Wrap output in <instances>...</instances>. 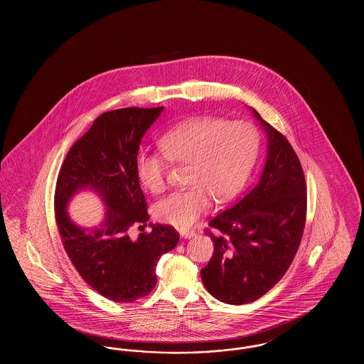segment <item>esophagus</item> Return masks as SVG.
I'll use <instances>...</instances> for the list:
<instances>
[{
    "instance_id": "34e87169",
    "label": "esophagus",
    "mask_w": 364,
    "mask_h": 364,
    "mask_svg": "<svg viewBox=\"0 0 364 364\" xmlns=\"http://www.w3.org/2000/svg\"><path fill=\"white\" fill-rule=\"evenodd\" d=\"M180 235H181L183 239H190V237H192V236L195 235V232H193V230H181Z\"/></svg>"
}]
</instances>
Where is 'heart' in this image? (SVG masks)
<instances>
[{"mask_svg":"<svg viewBox=\"0 0 364 364\" xmlns=\"http://www.w3.org/2000/svg\"><path fill=\"white\" fill-rule=\"evenodd\" d=\"M258 132L250 122L200 117L178 124L159 139L162 153L140 150L139 181L159 193L166 188L169 161L188 165V190L177 191L154 208L156 220L187 229L211 206L233 199L245 186L258 153Z\"/></svg>","mask_w":364,"mask_h":364,"instance_id":"b5f03b06","label":"heart"}]
</instances>
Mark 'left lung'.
I'll list each match as a JSON object with an SVG mask.
<instances>
[{
	"instance_id": "1",
	"label": "left lung",
	"mask_w": 364,
	"mask_h": 364,
	"mask_svg": "<svg viewBox=\"0 0 364 364\" xmlns=\"http://www.w3.org/2000/svg\"><path fill=\"white\" fill-rule=\"evenodd\" d=\"M254 110L267 134L259 180L240 200L214 217L220 230L214 254L200 270L208 294L228 304H245L267 294L289 269L303 237L307 187L291 143Z\"/></svg>"
}]
</instances>
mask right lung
<instances>
[{
	"instance_id": "1",
	"label": "right lung",
	"mask_w": 364,
	"mask_h": 364,
	"mask_svg": "<svg viewBox=\"0 0 364 364\" xmlns=\"http://www.w3.org/2000/svg\"><path fill=\"white\" fill-rule=\"evenodd\" d=\"M164 107H124L105 112L75 141L57 177L55 224L67 255L87 284L116 303H132L156 285V263L178 242L173 226L154 224L149 233L129 237L131 228L150 215L140 188L135 161L140 140ZM88 186L108 206L95 230L75 226L65 208L71 195Z\"/></svg>"
}]
</instances>
